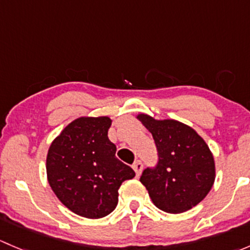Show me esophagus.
Listing matches in <instances>:
<instances>
[{
	"instance_id": "esophagus-1",
	"label": "esophagus",
	"mask_w": 250,
	"mask_h": 250,
	"mask_svg": "<svg viewBox=\"0 0 250 250\" xmlns=\"http://www.w3.org/2000/svg\"><path fill=\"white\" fill-rule=\"evenodd\" d=\"M133 169H134L135 174H137V176H139L141 172H143V163L140 162V161H137V162L133 165Z\"/></svg>"
}]
</instances>
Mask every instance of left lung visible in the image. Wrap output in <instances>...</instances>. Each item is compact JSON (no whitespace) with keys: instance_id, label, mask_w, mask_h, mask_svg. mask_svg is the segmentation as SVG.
<instances>
[{"instance_id":"1","label":"left lung","mask_w":250,"mask_h":250,"mask_svg":"<svg viewBox=\"0 0 250 250\" xmlns=\"http://www.w3.org/2000/svg\"><path fill=\"white\" fill-rule=\"evenodd\" d=\"M137 118L152 134L158 151L155 169L140 178L153 204L179 214L197 206L213 188L215 162L206 141L190 125L175 120H156L146 113Z\"/></svg>"}]
</instances>
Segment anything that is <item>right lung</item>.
Here are the masks:
<instances>
[{
	"label": "right lung",
	"mask_w": 250,
	"mask_h": 250,
	"mask_svg": "<svg viewBox=\"0 0 250 250\" xmlns=\"http://www.w3.org/2000/svg\"><path fill=\"white\" fill-rule=\"evenodd\" d=\"M107 116H82L70 122L48 148L47 179L67 209L88 219L104 218L116 208L118 188L135 176L116 157Z\"/></svg>",
	"instance_id": "add662e5"
}]
</instances>
